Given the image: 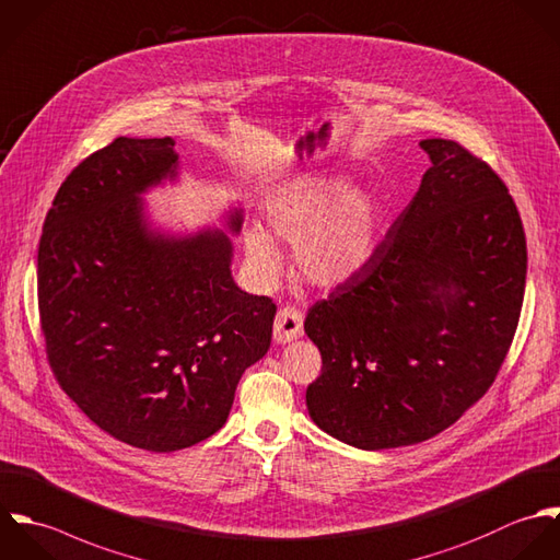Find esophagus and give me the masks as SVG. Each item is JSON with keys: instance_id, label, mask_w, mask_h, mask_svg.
Returning a JSON list of instances; mask_svg holds the SVG:
<instances>
[{"instance_id": "1", "label": "esophagus", "mask_w": 560, "mask_h": 560, "mask_svg": "<svg viewBox=\"0 0 560 560\" xmlns=\"http://www.w3.org/2000/svg\"><path fill=\"white\" fill-rule=\"evenodd\" d=\"M304 332V315L295 306H282L273 322V337L278 343H289Z\"/></svg>"}]
</instances>
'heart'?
Masks as SVG:
<instances>
[{
    "mask_svg": "<svg viewBox=\"0 0 560 560\" xmlns=\"http://www.w3.org/2000/svg\"><path fill=\"white\" fill-rule=\"evenodd\" d=\"M265 219L276 238L295 243L302 278L317 287H339L372 260L382 206L372 190H348L337 178H298L269 197ZM270 235L262 228L245 230L247 258L262 280H273L282 267L280 247Z\"/></svg>",
    "mask_w": 560,
    "mask_h": 560,
    "instance_id": "heart-1",
    "label": "heart"
}]
</instances>
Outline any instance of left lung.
<instances>
[{"label": "left lung", "mask_w": 560, "mask_h": 560, "mask_svg": "<svg viewBox=\"0 0 560 560\" xmlns=\"http://www.w3.org/2000/svg\"><path fill=\"white\" fill-rule=\"evenodd\" d=\"M419 145L432 161L421 187L304 322L322 352L308 412L361 450L452 425L495 382L524 304L526 234L504 180L456 141Z\"/></svg>", "instance_id": "obj_1"}]
</instances>
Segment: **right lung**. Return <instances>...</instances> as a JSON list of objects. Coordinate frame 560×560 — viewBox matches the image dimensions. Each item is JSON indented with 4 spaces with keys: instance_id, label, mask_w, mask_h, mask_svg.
Here are the masks:
<instances>
[{
    "instance_id": "right-lung-1",
    "label": "right lung",
    "mask_w": 560,
    "mask_h": 560,
    "mask_svg": "<svg viewBox=\"0 0 560 560\" xmlns=\"http://www.w3.org/2000/svg\"><path fill=\"white\" fill-rule=\"evenodd\" d=\"M174 145L119 137L86 156L38 243L40 330L60 388L102 430L150 452L185 450L225 423L276 317L271 298L234 284L225 234L148 232L137 195L174 172Z\"/></svg>"
}]
</instances>
